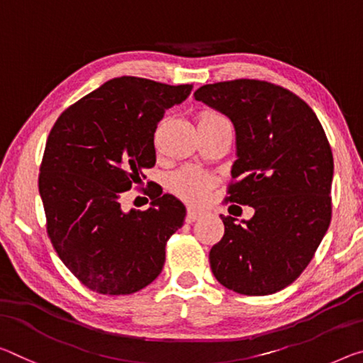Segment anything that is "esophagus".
I'll use <instances>...</instances> for the list:
<instances>
[{"label":"esophagus","instance_id":"1","mask_svg":"<svg viewBox=\"0 0 363 363\" xmlns=\"http://www.w3.org/2000/svg\"><path fill=\"white\" fill-rule=\"evenodd\" d=\"M202 215H203L202 210H197V208H194V206H189L187 215H186V221L187 223H194L195 220H199V218L202 216Z\"/></svg>","mask_w":363,"mask_h":363}]
</instances>
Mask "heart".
<instances>
[{"label":"heart","mask_w":363,"mask_h":363,"mask_svg":"<svg viewBox=\"0 0 363 363\" xmlns=\"http://www.w3.org/2000/svg\"><path fill=\"white\" fill-rule=\"evenodd\" d=\"M216 114H202V119H210L215 118ZM171 187L177 195H181L182 199L189 200V202L199 203L203 202V200L208 197L210 189H211V179L203 172L197 169L187 168L177 172V174L172 177Z\"/></svg>","instance_id":"obj_1"}]
</instances>
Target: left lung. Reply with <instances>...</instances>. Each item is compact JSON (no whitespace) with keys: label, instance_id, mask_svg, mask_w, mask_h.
Instances as JSON below:
<instances>
[{"label":"left lung","instance_id":"1","mask_svg":"<svg viewBox=\"0 0 363 363\" xmlns=\"http://www.w3.org/2000/svg\"><path fill=\"white\" fill-rule=\"evenodd\" d=\"M194 96L231 119L238 160L228 200L255 210L240 223L220 215L211 272L239 294H274L307 268L330 226L335 163L325 130L306 101L264 80L208 84Z\"/></svg>","mask_w":363,"mask_h":363}]
</instances>
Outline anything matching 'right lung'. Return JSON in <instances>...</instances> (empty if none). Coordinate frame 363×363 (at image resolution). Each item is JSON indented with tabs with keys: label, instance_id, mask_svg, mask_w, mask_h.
Wrapping results in <instances>:
<instances>
[{
	"label": "right lung",
	"instance_id": "obj_1",
	"mask_svg": "<svg viewBox=\"0 0 363 363\" xmlns=\"http://www.w3.org/2000/svg\"><path fill=\"white\" fill-rule=\"evenodd\" d=\"M191 91L189 84L116 77L69 106L51 129L38 176L47 231L90 291L132 294L163 269L166 240L184 224L186 206L164 194L145 211H124L121 197L155 166L157 125Z\"/></svg>",
	"mask_w": 363,
	"mask_h": 363
}]
</instances>
